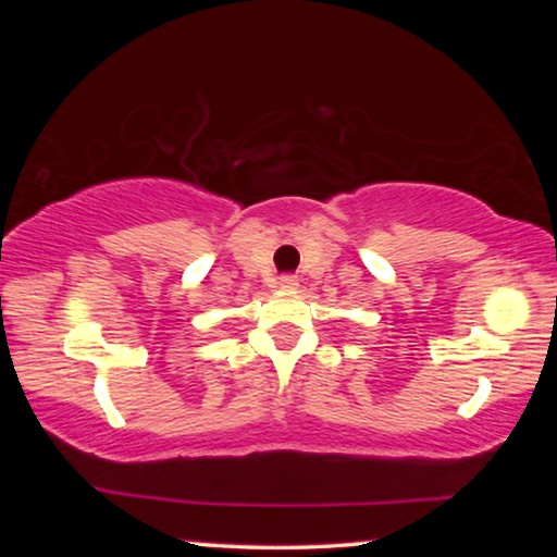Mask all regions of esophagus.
Masks as SVG:
<instances>
[{"label": "esophagus", "mask_w": 557, "mask_h": 557, "mask_svg": "<svg viewBox=\"0 0 557 557\" xmlns=\"http://www.w3.org/2000/svg\"><path fill=\"white\" fill-rule=\"evenodd\" d=\"M278 286L281 288H296V286H299V278H296L294 273H284V276L278 278Z\"/></svg>", "instance_id": "esophagus-1"}]
</instances>
